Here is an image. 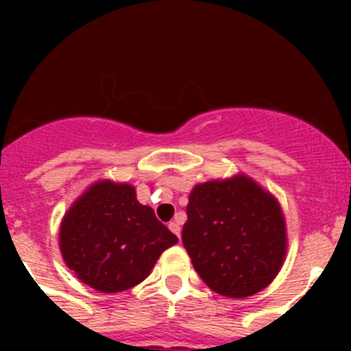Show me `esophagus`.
Wrapping results in <instances>:
<instances>
[{
	"label": "esophagus",
	"instance_id": "obj_1",
	"mask_svg": "<svg viewBox=\"0 0 351 351\" xmlns=\"http://www.w3.org/2000/svg\"><path fill=\"white\" fill-rule=\"evenodd\" d=\"M169 228L173 232V234L178 235L179 239H181V226H179L178 221H170L169 223Z\"/></svg>",
	"mask_w": 351,
	"mask_h": 351
}]
</instances>
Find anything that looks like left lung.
<instances>
[{
    "label": "left lung",
    "mask_w": 351,
    "mask_h": 351,
    "mask_svg": "<svg viewBox=\"0 0 351 351\" xmlns=\"http://www.w3.org/2000/svg\"><path fill=\"white\" fill-rule=\"evenodd\" d=\"M184 244L195 271L219 295L243 299L271 285L287 255L280 202L247 176L197 184Z\"/></svg>",
    "instance_id": "1"
}]
</instances>
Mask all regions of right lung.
<instances>
[{
    "instance_id": "1",
    "label": "right lung",
    "mask_w": 351,
    "mask_h": 351,
    "mask_svg": "<svg viewBox=\"0 0 351 351\" xmlns=\"http://www.w3.org/2000/svg\"><path fill=\"white\" fill-rule=\"evenodd\" d=\"M178 237L142 206L132 184L100 181L64 214L60 250L82 283L104 293L142 283Z\"/></svg>"
}]
</instances>
